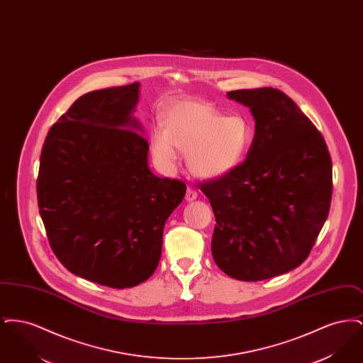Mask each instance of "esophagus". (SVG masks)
<instances>
[{"label": "esophagus", "instance_id": "esophagus-1", "mask_svg": "<svg viewBox=\"0 0 363 363\" xmlns=\"http://www.w3.org/2000/svg\"><path fill=\"white\" fill-rule=\"evenodd\" d=\"M197 191L193 189V188H188L186 189V196H185V199H186V201H193V200H196L197 199Z\"/></svg>", "mask_w": 363, "mask_h": 363}]
</instances>
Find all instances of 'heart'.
Segmentation results:
<instances>
[{"label":"heart","instance_id":"1","mask_svg":"<svg viewBox=\"0 0 363 363\" xmlns=\"http://www.w3.org/2000/svg\"><path fill=\"white\" fill-rule=\"evenodd\" d=\"M255 138L250 122L240 114L223 116L207 104L181 102L151 130V152L159 164L173 169L175 147L185 152L190 173L203 179L222 178L240 167Z\"/></svg>","mask_w":363,"mask_h":363}]
</instances>
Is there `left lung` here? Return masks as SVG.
I'll return each instance as SVG.
<instances>
[{"label":"left lung","instance_id":"1","mask_svg":"<svg viewBox=\"0 0 363 363\" xmlns=\"http://www.w3.org/2000/svg\"><path fill=\"white\" fill-rule=\"evenodd\" d=\"M227 96L249 107L253 143L240 167L197 186L216 220V265L238 280H265L308 259L328 218L332 162L321 133L281 91L237 89Z\"/></svg>","mask_w":363,"mask_h":363}]
</instances>
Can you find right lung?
I'll list each match as a JSON object with an SVG mask.
<instances>
[{
  "label": "right lung",
  "mask_w": 363,
  "mask_h": 363,
  "mask_svg": "<svg viewBox=\"0 0 363 363\" xmlns=\"http://www.w3.org/2000/svg\"><path fill=\"white\" fill-rule=\"evenodd\" d=\"M140 83L80 96L45 140L38 206L52 252L73 275L111 289L155 272L163 228L186 193L148 167L133 117Z\"/></svg>",
  "instance_id": "obj_1"
}]
</instances>
